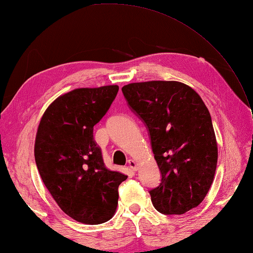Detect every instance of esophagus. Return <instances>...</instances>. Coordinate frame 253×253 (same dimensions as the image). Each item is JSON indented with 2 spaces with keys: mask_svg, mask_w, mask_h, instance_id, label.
Instances as JSON below:
<instances>
[{
  "mask_svg": "<svg viewBox=\"0 0 253 253\" xmlns=\"http://www.w3.org/2000/svg\"><path fill=\"white\" fill-rule=\"evenodd\" d=\"M129 167H130V169L132 170V171H136L138 170V168H139V165H138V162H136L135 160H133V159H131V160H129Z\"/></svg>",
  "mask_w": 253,
  "mask_h": 253,
  "instance_id": "34e87169",
  "label": "esophagus"
}]
</instances>
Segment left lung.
<instances>
[{
	"mask_svg": "<svg viewBox=\"0 0 253 253\" xmlns=\"http://www.w3.org/2000/svg\"><path fill=\"white\" fill-rule=\"evenodd\" d=\"M122 92L147 124L162 179L150 191L154 208L183 214L198 207L213 182L218 143L201 96L178 81L126 84Z\"/></svg>",
	"mask_w": 253,
	"mask_h": 253,
	"instance_id": "8db88e82",
	"label": "left lung"
}]
</instances>
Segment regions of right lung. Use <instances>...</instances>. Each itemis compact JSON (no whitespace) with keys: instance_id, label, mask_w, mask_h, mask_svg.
Listing matches in <instances>:
<instances>
[{"instance_id":"1","label":"right lung","mask_w":253,"mask_h":253,"mask_svg":"<svg viewBox=\"0 0 253 253\" xmlns=\"http://www.w3.org/2000/svg\"><path fill=\"white\" fill-rule=\"evenodd\" d=\"M118 85L80 87L47 106L34 143L38 170L52 198L70 218L85 224L109 221L127 175L106 169L93 126L117 96Z\"/></svg>"}]
</instances>
